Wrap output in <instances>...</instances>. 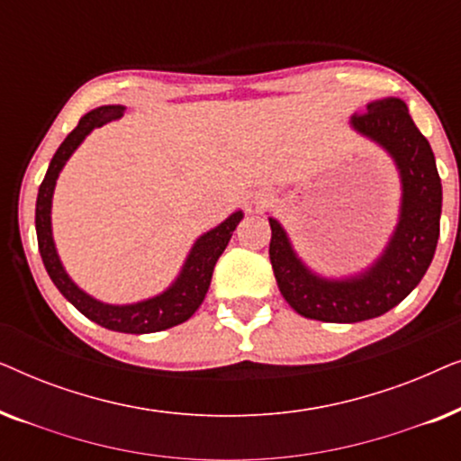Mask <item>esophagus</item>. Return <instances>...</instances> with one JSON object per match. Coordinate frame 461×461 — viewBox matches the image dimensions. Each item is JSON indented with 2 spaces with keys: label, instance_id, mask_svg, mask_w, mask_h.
<instances>
[{
  "label": "esophagus",
  "instance_id": "esophagus-1",
  "mask_svg": "<svg viewBox=\"0 0 461 461\" xmlns=\"http://www.w3.org/2000/svg\"><path fill=\"white\" fill-rule=\"evenodd\" d=\"M268 194H258V197H256V201H254V203L256 205H264V203H268Z\"/></svg>",
  "mask_w": 461,
  "mask_h": 461
}]
</instances>
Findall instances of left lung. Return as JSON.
<instances>
[{
  "mask_svg": "<svg viewBox=\"0 0 461 461\" xmlns=\"http://www.w3.org/2000/svg\"><path fill=\"white\" fill-rule=\"evenodd\" d=\"M348 125L393 159L401 182L396 224L375 260L348 275L317 273L295 251L285 226L268 216V254L281 295L302 317L323 323L375 319L405 300L430 267L443 210L430 142L415 128L401 98L371 100Z\"/></svg>",
  "mask_w": 461,
  "mask_h": 461,
  "instance_id": "left-lung-1",
  "label": "left lung"
}]
</instances>
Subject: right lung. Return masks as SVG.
<instances>
[{
    "label": "right lung",
    "instance_id": "right-lung-1",
    "mask_svg": "<svg viewBox=\"0 0 461 461\" xmlns=\"http://www.w3.org/2000/svg\"><path fill=\"white\" fill-rule=\"evenodd\" d=\"M125 113L123 104H104L96 106L90 113H86L79 119L77 128L65 138L56 150L52 161H50L48 172L43 176V182L37 193L35 203V230H37V245L46 267L50 279L59 292L77 308V311L94 323L106 327L111 331L119 333H155L169 330V327L185 323L197 312L201 302L205 300L207 289L212 283V273L216 267L218 258L229 245L232 230L243 220V210L232 212L229 218L213 226L203 235L194 239V243L188 249V254L182 262L178 275L174 281L163 289V292L150 295V298L130 302V304H109L94 298L86 289H81L77 283L67 273L65 264L60 260L59 249H56L54 230H52V199L56 180L71 159L75 150L81 147V142L92 134L96 128L117 122Z\"/></svg>",
    "mask_w": 461,
    "mask_h": 461
}]
</instances>
